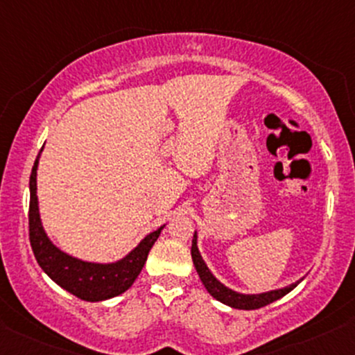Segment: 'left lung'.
Here are the masks:
<instances>
[{
  "instance_id": "left-lung-1",
  "label": "left lung",
  "mask_w": 355,
  "mask_h": 355,
  "mask_svg": "<svg viewBox=\"0 0 355 355\" xmlns=\"http://www.w3.org/2000/svg\"><path fill=\"white\" fill-rule=\"evenodd\" d=\"M192 261H193V266H196V270L198 272V276H200L202 283H204L205 290H207L214 298L219 300L220 303H224V305H229L237 310H256V309H261V306L270 305V303L276 302V300H279L282 297H285L286 293H290V291L303 279L302 278L300 282L293 283V285L290 286L266 291V293H258V295L237 293V291L231 290V288L222 285L219 279L210 272L207 264H205V261L202 259L200 251H198L197 248V232H193V239H192Z\"/></svg>"
}]
</instances>
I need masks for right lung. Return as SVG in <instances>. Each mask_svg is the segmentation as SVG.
<instances>
[{"label":"right lung","mask_w":355,"mask_h":355,"mask_svg":"<svg viewBox=\"0 0 355 355\" xmlns=\"http://www.w3.org/2000/svg\"><path fill=\"white\" fill-rule=\"evenodd\" d=\"M38 158H40V153L35 159L32 175H30L28 212L30 244H32L37 263L58 286L85 302H103V300L114 298L124 293L141 272L148 252L153 248L155 241L158 239L159 232L163 231L165 225L150 232L133 251L114 263H91V261L73 258L67 252L60 251L50 241L44 225H42L37 197Z\"/></svg>","instance_id":"obj_1"}]
</instances>
